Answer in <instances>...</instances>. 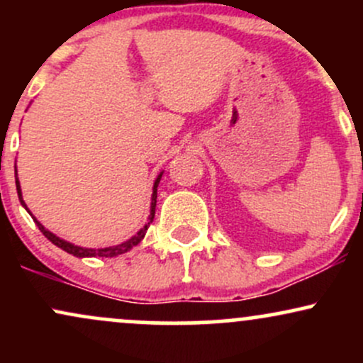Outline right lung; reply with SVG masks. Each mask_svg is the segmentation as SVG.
Instances as JSON below:
<instances>
[{
    "mask_svg": "<svg viewBox=\"0 0 363 363\" xmlns=\"http://www.w3.org/2000/svg\"><path fill=\"white\" fill-rule=\"evenodd\" d=\"M162 174H164V172L158 174L157 179H155V182H153L152 205H150V215H148V222H147V225H145V227L141 228V230L138 232V234L133 235L131 239L126 240V242H123V244L112 245V247H102V249L80 247V245H74V244H72V242H68V240L61 239V237L54 235L52 232H49L48 228H45L44 225L40 223L39 220L35 218V216H32V218H34V222L37 223V227H39V230L43 232V234H44L45 237H48V239L51 240V242H52L54 245H57V247H61L62 251H66L68 254H73V256H77V257H97V256H99V257H114V256H119V254L128 252L129 249H133V247H135V245H138V244L141 242V239H143L145 234H147V230H148L150 223H152V222H153V218H155L157 187H158V182H160V179H162ZM15 184H16V193H18V199H20V203H22V206L25 208V210L28 211V208H27V205H25V201H23V198H22V189H20V181H18V176H16V174H15ZM28 213H30V211H28ZM30 215H32V213H30Z\"/></svg>",
    "mask_w": 363,
    "mask_h": 363,
    "instance_id": "1",
    "label": "right lung"
}]
</instances>
